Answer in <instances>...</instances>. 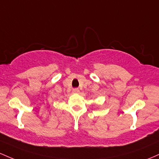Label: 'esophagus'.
Returning <instances> with one entry per match:
<instances>
[{"mask_svg":"<svg viewBox=\"0 0 159 159\" xmlns=\"http://www.w3.org/2000/svg\"><path fill=\"white\" fill-rule=\"evenodd\" d=\"M73 92H74V93H79L80 89L78 88H75V89H73Z\"/></svg>","mask_w":159,"mask_h":159,"instance_id":"1","label":"esophagus"}]
</instances>
